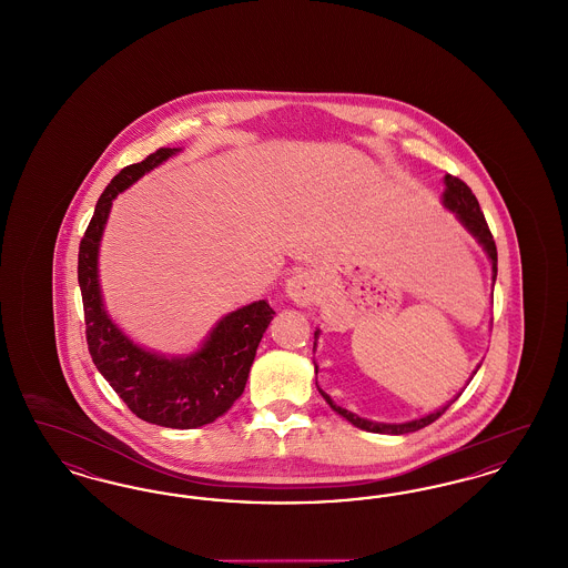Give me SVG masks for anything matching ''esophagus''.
Instances as JSON below:
<instances>
[{
	"mask_svg": "<svg viewBox=\"0 0 568 568\" xmlns=\"http://www.w3.org/2000/svg\"><path fill=\"white\" fill-rule=\"evenodd\" d=\"M285 294L297 306H308L315 300V294H317L315 278L308 272L292 274L287 278V283H285Z\"/></svg>",
	"mask_w": 568,
	"mask_h": 568,
	"instance_id": "1",
	"label": "esophagus"
}]
</instances>
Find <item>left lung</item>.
<instances>
[{
  "label": "left lung",
  "mask_w": 568,
  "mask_h": 568,
  "mask_svg": "<svg viewBox=\"0 0 568 568\" xmlns=\"http://www.w3.org/2000/svg\"><path fill=\"white\" fill-rule=\"evenodd\" d=\"M443 204H445V209H449L454 215L458 216L459 223L475 236L477 243L484 246V251L487 253V260L491 262V281L496 283L498 253H496V244H494L491 232H489V227H487L486 216H484L481 209H479V202H477L475 193L470 191V187H468L464 181H459L456 176L447 174V176H445V191H443ZM317 338H320V329L315 332L313 352H315V347H317ZM477 371H479V366L475 368V373L470 375V378L477 375ZM315 373H317V364H315ZM470 378H468V383H470ZM317 389H320V394L324 396L325 403L329 405V408H332L334 413H338L341 417H345L355 428L375 434H408L415 433V430H422V428H426V426H430L433 422H436L449 406L458 400L459 394H462V392H459L458 396H454L447 405L436 408L434 413H428V415H424V417H419V419H410V422H405V424H383V422L364 419V417L355 415V413L343 408V406L334 405V400L325 394L320 385H317Z\"/></svg>",
  "instance_id": "left-lung-1"
}]
</instances>
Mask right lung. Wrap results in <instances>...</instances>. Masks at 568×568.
I'll list each match as a JSON object with an SVG mask.
<instances>
[{"label": "right lung", "mask_w": 568, "mask_h": 568, "mask_svg": "<svg viewBox=\"0 0 568 568\" xmlns=\"http://www.w3.org/2000/svg\"><path fill=\"white\" fill-rule=\"evenodd\" d=\"M179 151L160 149L146 160L123 168L110 181L82 236L79 285L87 345L102 377L140 419L163 428L191 430L213 424L243 396L257 345L274 311L266 300L251 302L221 317L197 352L174 357L135 345L110 320L100 290L98 255L112 200Z\"/></svg>", "instance_id": "obj_1"}]
</instances>
